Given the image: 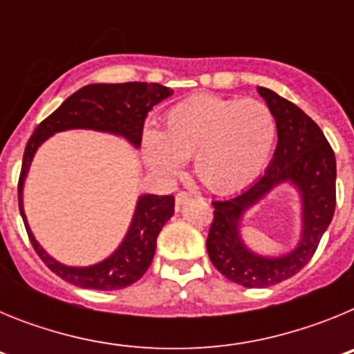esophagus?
Listing matches in <instances>:
<instances>
[{
  "label": "esophagus",
  "instance_id": "1",
  "mask_svg": "<svg viewBox=\"0 0 354 354\" xmlns=\"http://www.w3.org/2000/svg\"><path fill=\"white\" fill-rule=\"evenodd\" d=\"M192 198V195H187L186 192H179L177 195H175V207L180 209V205H184L187 202V200Z\"/></svg>",
  "mask_w": 354,
  "mask_h": 354
}]
</instances>
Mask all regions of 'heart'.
Returning a JSON list of instances; mask_svg holds the SVG:
<instances>
[{
  "label": "heart",
  "mask_w": 354,
  "mask_h": 354,
  "mask_svg": "<svg viewBox=\"0 0 354 354\" xmlns=\"http://www.w3.org/2000/svg\"><path fill=\"white\" fill-rule=\"evenodd\" d=\"M277 140L271 109L255 99L198 95L171 106L162 131H143L142 150L150 170L175 177L184 161L216 193L236 192L266 167Z\"/></svg>",
  "instance_id": "b5f03b06"
}]
</instances>
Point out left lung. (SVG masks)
Instances as JSON below:
<instances>
[{
    "label": "left lung",
    "instance_id": "8db88e82",
    "mask_svg": "<svg viewBox=\"0 0 354 354\" xmlns=\"http://www.w3.org/2000/svg\"><path fill=\"white\" fill-rule=\"evenodd\" d=\"M277 122V149L270 167L246 189L214 200V221L207 236V253L214 268L230 282L248 289L280 283L301 271L335 212L337 162L323 131L305 111L270 88H257ZM280 185L299 193L300 232L289 250L264 256L242 239L248 210Z\"/></svg>",
    "mask_w": 354,
    "mask_h": 354
}]
</instances>
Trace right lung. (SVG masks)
<instances>
[{
  "label": "right lung",
  "mask_w": 354,
  "mask_h": 354,
  "mask_svg": "<svg viewBox=\"0 0 354 354\" xmlns=\"http://www.w3.org/2000/svg\"><path fill=\"white\" fill-rule=\"evenodd\" d=\"M174 93L158 83H93L72 93L60 108L53 111L33 131L24 150L23 168L19 177V211L23 216L31 245L44 264L62 280L81 289L118 290L138 282L154 259L156 241L161 228L174 216L175 198L171 195L143 193L136 200L133 218L120 245L108 257L90 266H67L56 261L40 246L31 232L24 212V183L37 150L56 133L88 129L108 133L126 140L133 149H140L142 129L150 109Z\"/></svg>",
  "instance_id": "add662e5"
}]
</instances>
